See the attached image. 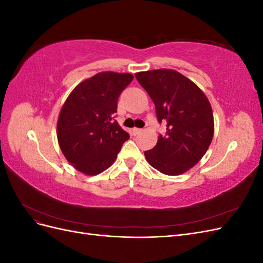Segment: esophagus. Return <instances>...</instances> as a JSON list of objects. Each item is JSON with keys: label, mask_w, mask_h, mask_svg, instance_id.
I'll list each match as a JSON object with an SVG mask.
<instances>
[{"label": "esophagus", "mask_w": 263, "mask_h": 263, "mask_svg": "<svg viewBox=\"0 0 263 263\" xmlns=\"http://www.w3.org/2000/svg\"><path fill=\"white\" fill-rule=\"evenodd\" d=\"M142 132V129H140V128H133V134L134 135H138V134H140Z\"/></svg>", "instance_id": "34e87169"}]
</instances>
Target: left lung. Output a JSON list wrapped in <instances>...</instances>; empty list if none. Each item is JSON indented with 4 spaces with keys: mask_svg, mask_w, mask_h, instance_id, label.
<instances>
[{
    "mask_svg": "<svg viewBox=\"0 0 263 263\" xmlns=\"http://www.w3.org/2000/svg\"><path fill=\"white\" fill-rule=\"evenodd\" d=\"M154 101L159 123L166 135L145 151L148 163L166 176L189 171L208 151L214 136V116L209 99L193 81L172 69L135 74Z\"/></svg>",
    "mask_w": 263,
    "mask_h": 263,
    "instance_id": "obj_1",
    "label": "left lung"
}]
</instances>
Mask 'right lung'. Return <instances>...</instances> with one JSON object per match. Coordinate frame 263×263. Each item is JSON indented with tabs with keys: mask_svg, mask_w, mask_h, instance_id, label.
I'll use <instances>...</instances> for the list:
<instances>
[{
	"mask_svg": "<svg viewBox=\"0 0 263 263\" xmlns=\"http://www.w3.org/2000/svg\"><path fill=\"white\" fill-rule=\"evenodd\" d=\"M134 79L130 73L100 72L79 83L62 105L57 137L67 160L86 176L112 165L129 138L116 121L119 94Z\"/></svg>",
	"mask_w": 263,
	"mask_h": 263,
	"instance_id": "obj_1",
	"label": "right lung"
}]
</instances>
